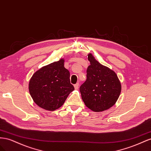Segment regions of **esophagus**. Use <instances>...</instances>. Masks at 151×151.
Masks as SVG:
<instances>
[{
    "instance_id": "esophagus-1",
    "label": "esophagus",
    "mask_w": 151,
    "mask_h": 151,
    "mask_svg": "<svg viewBox=\"0 0 151 151\" xmlns=\"http://www.w3.org/2000/svg\"><path fill=\"white\" fill-rule=\"evenodd\" d=\"M74 87H75V89H78V87H79V83H76V84L74 85Z\"/></svg>"
}]
</instances>
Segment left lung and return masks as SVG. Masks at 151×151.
<instances>
[{
  "instance_id": "8db88e82",
  "label": "left lung",
  "mask_w": 151,
  "mask_h": 151,
  "mask_svg": "<svg viewBox=\"0 0 151 151\" xmlns=\"http://www.w3.org/2000/svg\"><path fill=\"white\" fill-rule=\"evenodd\" d=\"M87 70V80L80 86L81 98L86 106L95 112L108 109L121 93L122 86L117 75L109 68L102 65L91 54Z\"/></svg>"
}]
</instances>
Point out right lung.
Listing matches in <instances>:
<instances>
[{"instance_id":"add662e5","label":"right lung","mask_w":151,"mask_h":151,"mask_svg":"<svg viewBox=\"0 0 151 151\" xmlns=\"http://www.w3.org/2000/svg\"><path fill=\"white\" fill-rule=\"evenodd\" d=\"M64 62L61 59L42 67L29 80L31 97L43 109L54 111L59 108L75 89L70 83V72L64 67Z\"/></svg>"}]
</instances>
